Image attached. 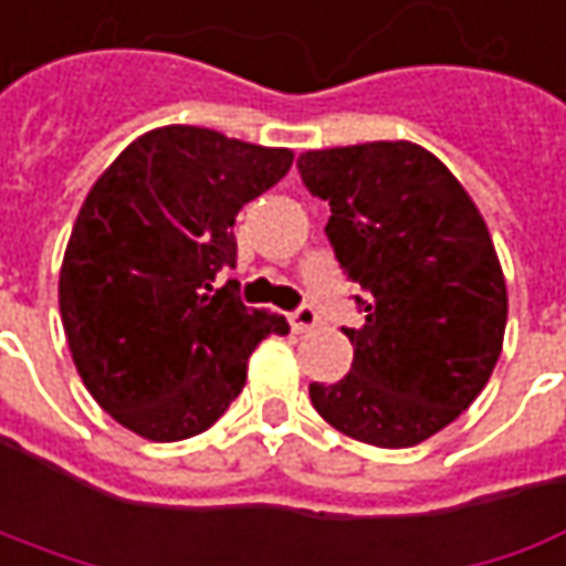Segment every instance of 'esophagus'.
Wrapping results in <instances>:
<instances>
[{
    "mask_svg": "<svg viewBox=\"0 0 566 566\" xmlns=\"http://www.w3.org/2000/svg\"><path fill=\"white\" fill-rule=\"evenodd\" d=\"M287 319H291V329L294 332H307V329H313L316 323H319V313L310 307V304H301V307L294 310Z\"/></svg>",
    "mask_w": 566,
    "mask_h": 566,
    "instance_id": "34e87169",
    "label": "esophagus"
}]
</instances>
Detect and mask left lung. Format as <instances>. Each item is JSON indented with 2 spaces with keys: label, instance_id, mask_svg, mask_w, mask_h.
<instances>
[{
  "label": "left lung",
  "instance_id": "1",
  "mask_svg": "<svg viewBox=\"0 0 566 566\" xmlns=\"http://www.w3.org/2000/svg\"><path fill=\"white\" fill-rule=\"evenodd\" d=\"M342 272L360 287L348 377L310 382L332 428L370 447H415L475 402L506 326V284L484 218L453 174L411 142L297 158Z\"/></svg>",
  "mask_w": 566,
  "mask_h": 566
}]
</instances>
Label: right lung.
Segmentation results:
<instances>
[{"mask_svg": "<svg viewBox=\"0 0 566 566\" xmlns=\"http://www.w3.org/2000/svg\"><path fill=\"white\" fill-rule=\"evenodd\" d=\"M262 148L199 126L136 138L91 186L60 272L62 329L97 406L138 437L170 443L209 430L247 382L279 313L250 310L237 265V211L291 170Z\"/></svg>", "mask_w": 566, "mask_h": 566, "instance_id": "1", "label": "right lung"}]
</instances>
